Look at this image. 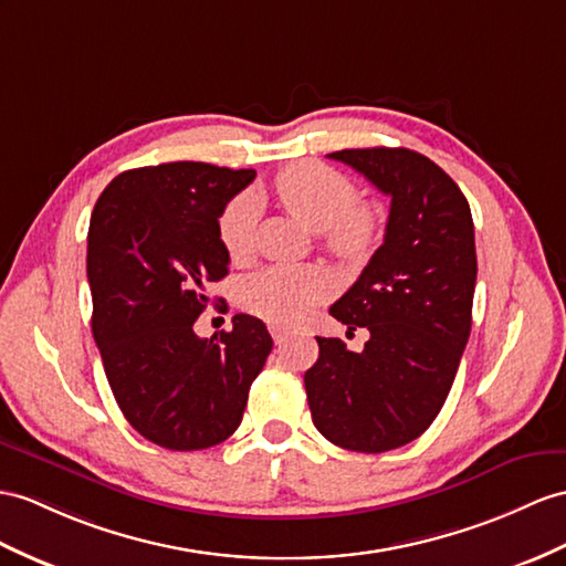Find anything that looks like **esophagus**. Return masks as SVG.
Wrapping results in <instances>:
<instances>
[{
  "label": "esophagus",
  "mask_w": 566,
  "mask_h": 566,
  "mask_svg": "<svg viewBox=\"0 0 566 566\" xmlns=\"http://www.w3.org/2000/svg\"><path fill=\"white\" fill-rule=\"evenodd\" d=\"M269 331H271V336H273V340L275 343H279V346H281V343L287 338V331L283 328V326H279V324H271L269 326Z\"/></svg>",
  "instance_id": "obj_1"
}]
</instances>
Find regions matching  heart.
Segmentation results:
<instances>
[{
    "mask_svg": "<svg viewBox=\"0 0 566 566\" xmlns=\"http://www.w3.org/2000/svg\"><path fill=\"white\" fill-rule=\"evenodd\" d=\"M271 195L302 226L322 232L331 254L360 261L375 252L381 232V209L371 201H355L353 179L324 163H295L273 177ZM256 206L235 199L220 216L218 235L232 261L252 252ZM331 275L319 266H269L242 285L244 307L279 326L305 322L310 312L331 295Z\"/></svg>",
    "mask_w": 566,
    "mask_h": 566,
    "instance_id": "heart-1",
    "label": "heart"
}]
</instances>
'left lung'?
Instances as JSON below:
<instances>
[{
    "mask_svg": "<svg viewBox=\"0 0 566 566\" xmlns=\"http://www.w3.org/2000/svg\"><path fill=\"white\" fill-rule=\"evenodd\" d=\"M350 165L391 197L384 244L336 305L360 353L319 338L305 371L312 422L331 444L381 453L418 439L442 410L473 324L475 232L459 185L410 148H346Z\"/></svg>",
    "mask_w": 566,
    "mask_h": 566,
    "instance_id": "8db88e82",
    "label": "left lung"
}]
</instances>
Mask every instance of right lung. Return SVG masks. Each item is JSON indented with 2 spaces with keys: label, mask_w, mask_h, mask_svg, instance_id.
Returning a JSON list of instances; mask_svg holds the SVG:
<instances>
[{
  "label": "right lung",
  "mask_w": 566,
  "mask_h": 566,
  "mask_svg": "<svg viewBox=\"0 0 566 566\" xmlns=\"http://www.w3.org/2000/svg\"><path fill=\"white\" fill-rule=\"evenodd\" d=\"M254 177L191 160L148 165L117 175L91 213L93 338L124 418L158 447L226 442L273 348L250 314L213 338L195 334L206 287L228 275L218 218Z\"/></svg>",
  "instance_id": "add662e5"
}]
</instances>
